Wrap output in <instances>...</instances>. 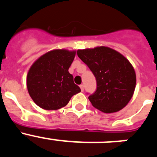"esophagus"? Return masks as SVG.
<instances>
[{
  "label": "esophagus",
  "mask_w": 157,
  "mask_h": 157,
  "mask_svg": "<svg viewBox=\"0 0 157 157\" xmlns=\"http://www.w3.org/2000/svg\"><path fill=\"white\" fill-rule=\"evenodd\" d=\"M79 87H80V89H81L82 91L84 90V86H83V85H80Z\"/></svg>",
  "instance_id": "1"
}]
</instances>
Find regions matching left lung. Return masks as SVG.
Masks as SVG:
<instances>
[{
    "mask_svg": "<svg viewBox=\"0 0 157 157\" xmlns=\"http://www.w3.org/2000/svg\"><path fill=\"white\" fill-rule=\"evenodd\" d=\"M77 54L97 80V90L89 97L93 106L105 113L123 109L132 98L136 86V73L130 62L107 46L78 49Z\"/></svg>",
    "mask_w": 157,
    "mask_h": 157,
    "instance_id": "left-lung-1",
    "label": "left lung"
}]
</instances>
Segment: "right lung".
I'll return each instance as SVG.
<instances>
[{"instance_id":"add662e5","label":"right lung","mask_w":157,"mask_h":157,"mask_svg":"<svg viewBox=\"0 0 157 157\" xmlns=\"http://www.w3.org/2000/svg\"><path fill=\"white\" fill-rule=\"evenodd\" d=\"M76 50L53 49L37 58L27 75V87L34 103L45 110L66 106L72 96L81 92L68 71Z\"/></svg>"}]
</instances>
